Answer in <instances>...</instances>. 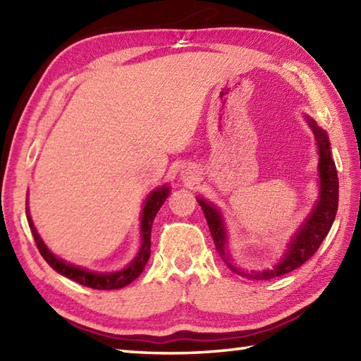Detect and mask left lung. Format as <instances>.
Returning <instances> with one entry per match:
<instances>
[{"instance_id": "obj_1", "label": "left lung", "mask_w": 361, "mask_h": 361, "mask_svg": "<svg viewBox=\"0 0 361 361\" xmlns=\"http://www.w3.org/2000/svg\"><path fill=\"white\" fill-rule=\"evenodd\" d=\"M307 121L313 136H315L319 153V198L307 220L304 221V225L293 235V239H291L288 245V250L281 259L279 264H276L270 270L262 271H242L240 268L233 265V259L225 247L226 231L224 219H221L220 212L211 203L204 202L203 198H197L198 204L202 206L204 212L206 221H208L212 240L216 243V250L220 259L228 265L229 270H233L234 273L243 276V278L250 281H268L279 278V276L293 271L298 267L307 262L318 251L319 245L323 243L326 235L331 231L335 220L336 209H338V175H336V167L332 159L331 142H329V137L324 130H321L315 121L310 118H307Z\"/></svg>"}]
</instances>
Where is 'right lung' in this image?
<instances>
[{"label": "right lung", "mask_w": 361, "mask_h": 361, "mask_svg": "<svg viewBox=\"0 0 361 361\" xmlns=\"http://www.w3.org/2000/svg\"><path fill=\"white\" fill-rule=\"evenodd\" d=\"M169 190H171V188L167 186L158 188L153 190V192L147 197V200H145L142 216H141V250L137 252V256L132 260V264H128L124 270L121 271L94 273V271L85 270V268L63 262L62 259H59L52 255V252L48 250V247L44 245V242L42 240V237L38 235L37 229L32 224V219H30L27 212V208H26V217H27L30 233L34 235L38 251H40L43 259L54 268V270L65 276L68 279L79 282L80 286H85L94 290H116V288L128 286L130 282H133L137 276L142 273L145 264H147V260L150 257V235H152L153 220H155L157 212L166 202Z\"/></svg>", "instance_id": "add662e5"}]
</instances>
